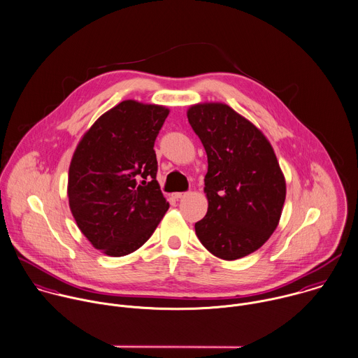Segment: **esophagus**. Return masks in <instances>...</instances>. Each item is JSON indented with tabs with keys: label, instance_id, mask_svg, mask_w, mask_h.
<instances>
[{
	"label": "esophagus",
	"instance_id": "1",
	"mask_svg": "<svg viewBox=\"0 0 358 358\" xmlns=\"http://www.w3.org/2000/svg\"><path fill=\"white\" fill-rule=\"evenodd\" d=\"M186 194H187V193H173V197H175L176 200H180V199L186 197Z\"/></svg>",
	"mask_w": 358,
	"mask_h": 358
}]
</instances>
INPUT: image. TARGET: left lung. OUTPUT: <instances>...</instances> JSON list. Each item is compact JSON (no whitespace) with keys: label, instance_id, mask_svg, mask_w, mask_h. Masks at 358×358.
I'll return each mask as SVG.
<instances>
[{"label":"left lung","instance_id":"1","mask_svg":"<svg viewBox=\"0 0 358 358\" xmlns=\"http://www.w3.org/2000/svg\"><path fill=\"white\" fill-rule=\"evenodd\" d=\"M208 158L204 193L208 211L196 235L215 257L232 261L258 250L276 229L286 182L262 131L222 103L187 110Z\"/></svg>","mask_w":358,"mask_h":358}]
</instances>
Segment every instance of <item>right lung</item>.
<instances>
[{
  "instance_id": "right-lung-1",
  "label": "right lung",
  "mask_w": 358,
  "mask_h": 358,
  "mask_svg": "<svg viewBox=\"0 0 358 358\" xmlns=\"http://www.w3.org/2000/svg\"><path fill=\"white\" fill-rule=\"evenodd\" d=\"M168 114L162 106L124 100L93 123L73 152L69 207L82 234L107 255L141 247L169 208L154 151Z\"/></svg>"
}]
</instances>
